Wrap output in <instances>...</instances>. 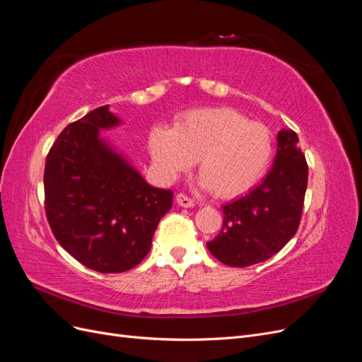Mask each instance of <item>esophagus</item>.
<instances>
[{
	"instance_id": "esophagus-1",
	"label": "esophagus",
	"mask_w": 362,
	"mask_h": 362,
	"mask_svg": "<svg viewBox=\"0 0 362 362\" xmlns=\"http://www.w3.org/2000/svg\"><path fill=\"white\" fill-rule=\"evenodd\" d=\"M177 202H178V205H180V206H184V208H192V206L194 205V201H193V199H190L189 196L182 194V193L177 194Z\"/></svg>"
}]
</instances>
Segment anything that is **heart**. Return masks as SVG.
Wrapping results in <instances>:
<instances>
[{
	"label": "heart",
	"instance_id": "heart-1",
	"mask_svg": "<svg viewBox=\"0 0 362 362\" xmlns=\"http://www.w3.org/2000/svg\"><path fill=\"white\" fill-rule=\"evenodd\" d=\"M149 151L164 178H177L198 160L201 187L234 198L266 173L273 137L266 125L249 122L233 108H201L181 116L173 129L152 131Z\"/></svg>",
	"mask_w": 362,
	"mask_h": 362
}]
</instances>
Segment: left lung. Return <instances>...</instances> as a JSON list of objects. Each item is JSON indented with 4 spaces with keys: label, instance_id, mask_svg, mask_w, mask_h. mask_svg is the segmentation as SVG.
Wrapping results in <instances>:
<instances>
[{
    "label": "left lung",
    "instance_id": "obj_1",
    "mask_svg": "<svg viewBox=\"0 0 362 362\" xmlns=\"http://www.w3.org/2000/svg\"><path fill=\"white\" fill-rule=\"evenodd\" d=\"M306 184L308 164L298 134L281 129L270 172L247 194L222 206V229L206 243L208 250L231 267H247L275 255L298 231Z\"/></svg>",
    "mask_w": 362,
    "mask_h": 362
}]
</instances>
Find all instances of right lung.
Here are the masks:
<instances>
[{
  "label": "right lung",
  "instance_id": "right-lung-1",
  "mask_svg": "<svg viewBox=\"0 0 362 362\" xmlns=\"http://www.w3.org/2000/svg\"><path fill=\"white\" fill-rule=\"evenodd\" d=\"M120 125L108 105L64 128L45 163V211L54 237L83 266L100 273L136 267L152 245L172 190L152 187L100 136Z\"/></svg>",
  "mask_w": 362,
  "mask_h": 362
}]
</instances>
